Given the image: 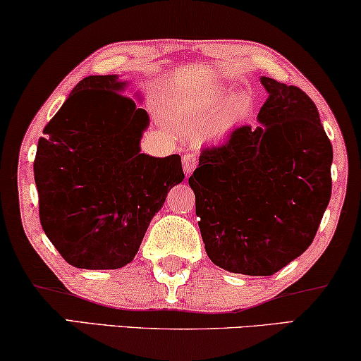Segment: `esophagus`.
<instances>
[{
    "label": "esophagus",
    "instance_id": "34e87169",
    "mask_svg": "<svg viewBox=\"0 0 361 361\" xmlns=\"http://www.w3.org/2000/svg\"><path fill=\"white\" fill-rule=\"evenodd\" d=\"M182 167H184V172L187 176L192 174V171L195 169L197 167V156L195 154H185L184 157H182Z\"/></svg>",
    "mask_w": 361,
    "mask_h": 361
}]
</instances>
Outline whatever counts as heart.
<instances>
[{
    "label": "heart",
    "mask_w": 361,
    "mask_h": 361,
    "mask_svg": "<svg viewBox=\"0 0 361 361\" xmlns=\"http://www.w3.org/2000/svg\"><path fill=\"white\" fill-rule=\"evenodd\" d=\"M230 93L226 90H214L209 95L202 98L194 105V110L204 116H212L214 113L220 110L221 106L228 102ZM251 110V97L243 95L236 97L235 100H231L224 110L220 111V115L216 116L214 123V133L215 135H224L225 131H228L231 126L243 120Z\"/></svg>",
    "instance_id": "b5f03b06"
}]
</instances>
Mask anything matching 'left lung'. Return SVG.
I'll use <instances>...</instances> for the list:
<instances>
[{"instance_id": "obj_1", "label": "left lung", "mask_w": 361, "mask_h": 361, "mask_svg": "<svg viewBox=\"0 0 361 361\" xmlns=\"http://www.w3.org/2000/svg\"><path fill=\"white\" fill-rule=\"evenodd\" d=\"M259 125L240 126L202 149L189 177L212 263L271 276L312 243L332 194V142L315 103L294 85L261 77Z\"/></svg>"}]
</instances>
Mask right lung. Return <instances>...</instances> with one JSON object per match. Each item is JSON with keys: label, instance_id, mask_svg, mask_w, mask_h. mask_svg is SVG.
Masks as SVG:
<instances>
[{"label": "right lung", "instance_id": "add662e5", "mask_svg": "<svg viewBox=\"0 0 361 361\" xmlns=\"http://www.w3.org/2000/svg\"><path fill=\"white\" fill-rule=\"evenodd\" d=\"M116 75L85 77L44 128L34 159L39 219L68 264L118 269L135 258L167 192L184 179L179 154H141L146 110Z\"/></svg>", "mask_w": 361, "mask_h": 361}]
</instances>
